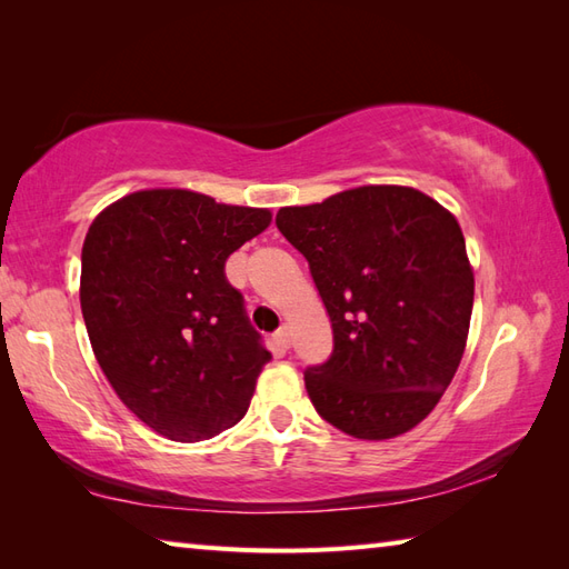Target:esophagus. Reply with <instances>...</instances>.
<instances>
[{"label":"esophagus","instance_id":"1","mask_svg":"<svg viewBox=\"0 0 569 569\" xmlns=\"http://www.w3.org/2000/svg\"><path fill=\"white\" fill-rule=\"evenodd\" d=\"M276 342H278V345H281L283 349H288V347H291V330H288V328H286V325H283V328H281V330H278V332H276Z\"/></svg>","mask_w":569,"mask_h":569}]
</instances>
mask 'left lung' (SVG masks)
Segmentation results:
<instances>
[{
	"label": "left lung",
	"instance_id": "8db88e82",
	"mask_svg": "<svg viewBox=\"0 0 569 569\" xmlns=\"http://www.w3.org/2000/svg\"><path fill=\"white\" fill-rule=\"evenodd\" d=\"M310 263L335 335L306 371L318 413L359 440H391L438 406L462 361L475 271L457 217L408 186H359L276 214Z\"/></svg>",
	"mask_w": 569,
	"mask_h": 569
}]
</instances>
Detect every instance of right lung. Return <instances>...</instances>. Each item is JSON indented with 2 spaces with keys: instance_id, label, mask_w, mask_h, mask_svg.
Returning <instances> with one entry per match:
<instances>
[{
  "instance_id": "1",
  "label": "right lung",
  "mask_w": 569,
  "mask_h": 569,
  "mask_svg": "<svg viewBox=\"0 0 569 569\" xmlns=\"http://www.w3.org/2000/svg\"><path fill=\"white\" fill-rule=\"evenodd\" d=\"M271 224V210L149 188L94 217L82 244L80 308L94 359L122 403L176 442L244 418L271 355L224 261Z\"/></svg>"
}]
</instances>
